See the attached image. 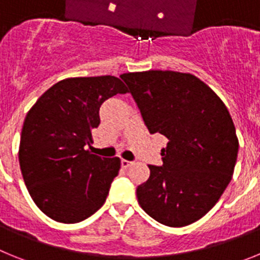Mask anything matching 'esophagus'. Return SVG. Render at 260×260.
<instances>
[{"instance_id":"34e87169","label":"esophagus","mask_w":260,"mask_h":260,"mask_svg":"<svg viewBox=\"0 0 260 260\" xmlns=\"http://www.w3.org/2000/svg\"><path fill=\"white\" fill-rule=\"evenodd\" d=\"M132 164H133L132 161H128V160H125V158H122V160H121V167L125 168V169H126V168L130 167V165H132Z\"/></svg>"}]
</instances>
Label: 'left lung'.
Listing matches in <instances>:
<instances>
[{
    "mask_svg": "<svg viewBox=\"0 0 260 260\" xmlns=\"http://www.w3.org/2000/svg\"><path fill=\"white\" fill-rule=\"evenodd\" d=\"M150 134L168 138L162 165L138 186L146 213L180 228L203 217L233 176L238 138L221 99L189 73L150 70L121 75Z\"/></svg>",
    "mask_w": 260,
    "mask_h": 260,
    "instance_id": "left-lung-1",
    "label": "left lung"
}]
</instances>
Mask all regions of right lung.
Masks as SVG:
<instances>
[{
  "instance_id": "right-lung-1",
  "label": "right lung",
  "mask_w": 260,
  "mask_h": 260,
  "mask_svg": "<svg viewBox=\"0 0 260 260\" xmlns=\"http://www.w3.org/2000/svg\"><path fill=\"white\" fill-rule=\"evenodd\" d=\"M126 92L122 80L112 75L68 78L28 110L20 134V171L32 201L48 217L74 224L104 204L121 160L93 155L88 147L103 103Z\"/></svg>"
}]
</instances>
